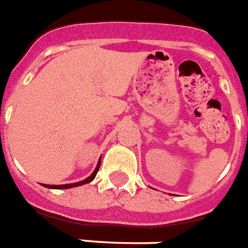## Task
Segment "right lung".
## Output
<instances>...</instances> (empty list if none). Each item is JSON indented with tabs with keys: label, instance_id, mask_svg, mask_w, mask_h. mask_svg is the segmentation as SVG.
Segmentation results:
<instances>
[{
	"label": "right lung",
	"instance_id": "obj_1",
	"mask_svg": "<svg viewBox=\"0 0 248 248\" xmlns=\"http://www.w3.org/2000/svg\"><path fill=\"white\" fill-rule=\"evenodd\" d=\"M100 165H101V160H100V162H98L96 170L93 171V173H92L90 177H87L86 180H83V181H79V182H76V184H68V185H44V184H42V186L47 187V188L62 189V188H71V187H76V186H81V185L88 184V182H91V181L93 180L94 177H96V175H97V172H98V169H100Z\"/></svg>",
	"mask_w": 248,
	"mask_h": 248
}]
</instances>
